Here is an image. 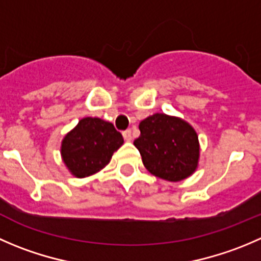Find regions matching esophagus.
<instances>
[{"label": "esophagus", "mask_w": 261, "mask_h": 261, "mask_svg": "<svg viewBox=\"0 0 261 261\" xmlns=\"http://www.w3.org/2000/svg\"><path fill=\"white\" fill-rule=\"evenodd\" d=\"M123 135V139H125L126 141H131L133 140V135H131V130H125L122 133Z\"/></svg>", "instance_id": "1"}]
</instances>
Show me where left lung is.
<instances>
[{
	"label": "left lung",
	"instance_id": "1",
	"mask_svg": "<svg viewBox=\"0 0 261 261\" xmlns=\"http://www.w3.org/2000/svg\"><path fill=\"white\" fill-rule=\"evenodd\" d=\"M140 136L134 145L145 168L166 181L187 178L198 167L200 146L196 131L178 117L155 113L139 125Z\"/></svg>",
	"mask_w": 261,
	"mask_h": 261
}]
</instances>
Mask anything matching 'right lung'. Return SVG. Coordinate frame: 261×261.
Here are the masks:
<instances>
[{
  "label": "right lung",
  "instance_id": "right-lung-1",
  "mask_svg": "<svg viewBox=\"0 0 261 261\" xmlns=\"http://www.w3.org/2000/svg\"><path fill=\"white\" fill-rule=\"evenodd\" d=\"M122 144V135L112 123L85 117L63 138L61 155L71 174L83 178L105 168Z\"/></svg>",
  "mask_w": 261,
  "mask_h": 261
}]
</instances>
